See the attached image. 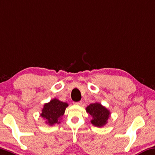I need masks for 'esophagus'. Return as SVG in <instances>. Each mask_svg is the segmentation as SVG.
<instances>
[{
    "instance_id": "obj_1",
    "label": "esophagus",
    "mask_w": 155,
    "mask_h": 155,
    "mask_svg": "<svg viewBox=\"0 0 155 155\" xmlns=\"http://www.w3.org/2000/svg\"><path fill=\"white\" fill-rule=\"evenodd\" d=\"M74 104L75 105H81V104H82V102H81V101H78V102H74Z\"/></svg>"
}]
</instances>
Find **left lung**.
Instances as JSON below:
<instances>
[{"mask_svg":"<svg viewBox=\"0 0 155 155\" xmlns=\"http://www.w3.org/2000/svg\"><path fill=\"white\" fill-rule=\"evenodd\" d=\"M86 112L92 117L91 123L97 127H103L107 123L110 112L99 103L91 104L86 107Z\"/></svg>","mask_w":155,"mask_h":155,"instance_id":"8db88e82","label":"left lung"}]
</instances>
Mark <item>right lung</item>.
Instances as JSON below:
<instances>
[{
	"label": "right lung",
	"mask_w": 155,
	"mask_h": 155,
	"mask_svg": "<svg viewBox=\"0 0 155 155\" xmlns=\"http://www.w3.org/2000/svg\"><path fill=\"white\" fill-rule=\"evenodd\" d=\"M68 104L58 99H54L43 105L41 117L46 120L45 123L49 126L60 124L61 117L64 114Z\"/></svg>",
	"instance_id": "1"
}]
</instances>
